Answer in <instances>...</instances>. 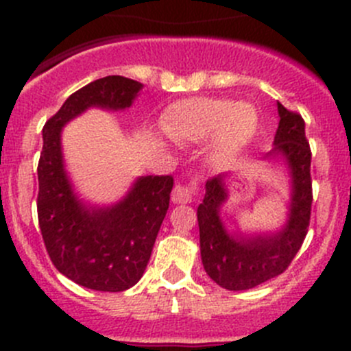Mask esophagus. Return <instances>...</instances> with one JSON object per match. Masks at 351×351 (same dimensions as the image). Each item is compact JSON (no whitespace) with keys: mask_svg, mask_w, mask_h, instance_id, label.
Instances as JSON below:
<instances>
[{"mask_svg":"<svg viewBox=\"0 0 351 351\" xmlns=\"http://www.w3.org/2000/svg\"><path fill=\"white\" fill-rule=\"evenodd\" d=\"M198 192V182L197 180H190L189 183H178V185L173 189L171 200L175 204H190L193 202Z\"/></svg>","mask_w":351,"mask_h":351,"instance_id":"1","label":"esophagus"}]
</instances>
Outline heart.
<instances>
[{
    "label": "heart",
    "mask_w": 351,
    "mask_h": 351,
    "mask_svg": "<svg viewBox=\"0 0 351 351\" xmlns=\"http://www.w3.org/2000/svg\"><path fill=\"white\" fill-rule=\"evenodd\" d=\"M258 113L251 104L198 97L178 101L166 113L162 127L173 141H202L215 128L219 149L232 151L253 137Z\"/></svg>",
    "instance_id": "obj_1"
}]
</instances>
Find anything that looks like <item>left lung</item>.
<instances>
[{"label": "left lung", "mask_w": 351, "mask_h": 351, "mask_svg": "<svg viewBox=\"0 0 351 351\" xmlns=\"http://www.w3.org/2000/svg\"><path fill=\"white\" fill-rule=\"evenodd\" d=\"M278 115L275 147L268 156H284L292 173V202L285 228L271 236H229L219 219V208L228 198L224 175L207 180L204 202L197 208L202 263L208 277L228 290L253 289L284 274L309 229L313 180L306 123L300 113L282 104Z\"/></svg>", "instance_id": "1"}]
</instances>
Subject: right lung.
<instances>
[{
  "label": "right lung",
  "instance_id": "1",
  "mask_svg": "<svg viewBox=\"0 0 351 351\" xmlns=\"http://www.w3.org/2000/svg\"><path fill=\"white\" fill-rule=\"evenodd\" d=\"M141 88L129 77H100L74 91L42 129L37 215L45 250L64 277L100 292H122L141 280L168 212L173 176H143L113 207H84L64 173L61 129L90 107H130Z\"/></svg>",
  "mask_w": 351,
  "mask_h": 351
}]
</instances>
